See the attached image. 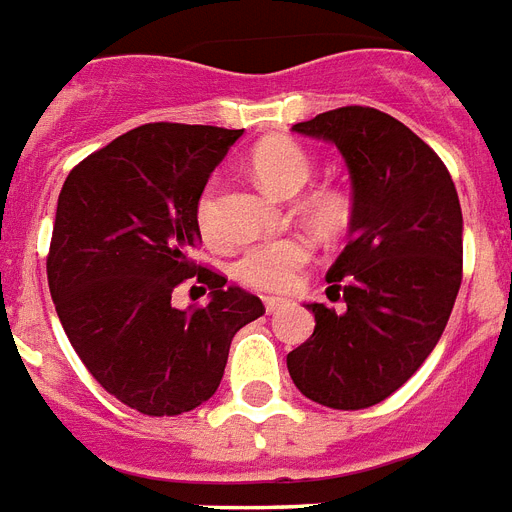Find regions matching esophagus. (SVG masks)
<instances>
[{
  "label": "esophagus",
  "instance_id": "34e87169",
  "mask_svg": "<svg viewBox=\"0 0 512 512\" xmlns=\"http://www.w3.org/2000/svg\"><path fill=\"white\" fill-rule=\"evenodd\" d=\"M290 301H285V298H275V296H264V306H267L269 314L280 312V309H285Z\"/></svg>",
  "mask_w": 512,
  "mask_h": 512
}]
</instances>
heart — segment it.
I'll list each match as a JSON object with an SVG mask.
<instances>
[{"instance_id":"1","label":"heart","mask_w":512,"mask_h":512,"mask_svg":"<svg viewBox=\"0 0 512 512\" xmlns=\"http://www.w3.org/2000/svg\"><path fill=\"white\" fill-rule=\"evenodd\" d=\"M253 177L259 179L261 187L275 192L280 198H290L306 187L312 179L314 163L304 147L290 140H267L261 142L251 155ZM312 216L325 227H335L343 219V203L338 195H317L312 200ZM195 224L206 240L219 237L216 227V200L214 187H208L200 195L195 206ZM312 243L306 237H272L261 243L248 245L232 264V275L245 288L261 290V293H288L301 277V269L312 261Z\"/></svg>"}]
</instances>
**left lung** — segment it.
Here are the masks:
<instances>
[{
	"instance_id": "obj_1",
	"label": "left lung",
	"mask_w": 512,
	"mask_h": 512,
	"mask_svg": "<svg viewBox=\"0 0 512 512\" xmlns=\"http://www.w3.org/2000/svg\"><path fill=\"white\" fill-rule=\"evenodd\" d=\"M293 132L341 150L351 177L349 245L327 269L330 301L288 354L306 399L333 410L383 402L436 349L463 280V211L447 166L402 121L349 105Z\"/></svg>"
}]
</instances>
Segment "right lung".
Wrapping results in <instances>:
<instances>
[{"label":"right lung","instance_id":"right-lung-1","mask_svg":"<svg viewBox=\"0 0 512 512\" xmlns=\"http://www.w3.org/2000/svg\"><path fill=\"white\" fill-rule=\"evenodd\" d=\"M243 129L145 124L92 153L57 198L47 280L79 359L142 415H182L222 383L235 333L259 296L190 259L203 187ZM199 277L212 296L177 310L170 293Z\"/></svg>","mask_w":512,"mask_h":512}]
</instances>
